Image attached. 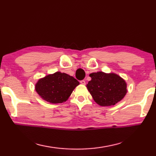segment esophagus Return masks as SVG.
I'll return each mask as SVG.
<instances>
[{
	"label": "esophagus",
	"mask_w": 156,
	"mask_h": 156,
	"mask_svg": "<svg viewBox=\"0 0 156 156\" xmlns=\"http://www.w3.org/2000/svg\"><path fill=\"white\" fill-rule=\"evenodd\" d=\"M80 83L82 84V85H86V81L84 80H82V81H80Z\"/></svg>",
	"instance_id": "34e87169"
}]
</instances>
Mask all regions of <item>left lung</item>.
Listing matches in <instances>:
<instances>
[{"mask_svg": "<svg viewBox=\"0 0 156 156\" xmlns=\"http://www.w3.org/2000/svg\"><path fill=\"white\" fill-rule=\"evenodd\" d=\"M91 80L86 88L98 105L112 106L123 99L127 92L126 81L114 73L102 71L90 74Z\"/></svg>", "mask_w": 156, "mask_h": 156, "instance_id": "obj_1", "label": "left lung"}]
</instances>
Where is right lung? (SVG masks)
I'll list each match as a JSON object with an SVG mask.
<instances>
[{"label": "right lung", "instance_id": "right-lung-1", "mask_svg": "<svg viewBox=\"0 0 156 156\" xmlns=\"http://www.w3.org/2000/svg\"><path fill=\"white\" fill-rule=\"evenodd\" d=\"M80 82L73 76L59 71L37 80L35 89L40 98L50 103H61L68 99Z\"/></svg>", "mask_w": 156, "mask_h": 156}]
</instances>
